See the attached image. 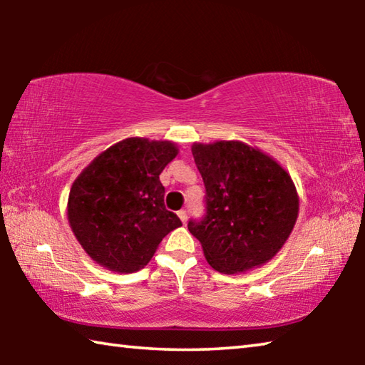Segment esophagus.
<instances>
[{
	"instance_id": "esophagus-1",
	"label": "esophagus",
	"mask_w": 365,
	"mask_h": 365,
	"mask_svg": "<svg viewBox=\"0 0 365 365\" xmlns=\"http://www.w3.org/2000/svg\"><path fill=\"white\" fill-rule=\"evenodd\" d=\"M178 217H180V220L183 222V224H187V220H188V211H187V209H182V211H178Z\"/></svg>"
}]
</instances>
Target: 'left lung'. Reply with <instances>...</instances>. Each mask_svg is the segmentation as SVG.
I'll use <instances>...</instances> for the list:
<instances>
[{
	"instance_id": "left-lung-1",
	"label": "left lung",
	"mask_w": 365,
	"mask_h": 365,
	"mask_svg": "<svg viewBox=\"0 0 365 365\" xmlns=\"http://www.w3.org/2000/svg\"><path fill=\"white\" fill-rule=\"evenodd\" d=\"M205 182L206 214L188 222L211 267L238 274L274 257L298 217L299 200L288 172L242 141L195 143Z\"/></svg>"
}]
</instances>
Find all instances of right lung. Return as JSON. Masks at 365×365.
<instances>
[{"mask_svg":"<svg viewBox=\"0 0 365 365\" xmlns=\"http://www.w3.org/2000/svg\"><path fill=\"white\" fill-rule=\"evenodd\" d=\"M178 150L170 141L127 138L93 159L73 182L67 217L78 243L109 270L130 274L151 261L163 238L182 225L165 209L159 180Z\"/></svg>","mask_w":365,"mask_h":365,"instance_id":"right-lung-1","label":"right lung"}]
</instances>
